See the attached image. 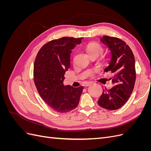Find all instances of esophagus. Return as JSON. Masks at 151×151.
Listing matches in <instances>:
<instances>
[{"label": "esophagus", "instance_id": "obj_1", "mask_svg": "<svg viewBox=\"0 0 151 151\" xmlns=\"http://www.w3.org/2000/svg\"><path fill=\"white\" fill-rule=\"evenodd\" d=\"M93 84H94V82H92V81H91V82H89V83H88L86 84V86H91V85H92Z\"/></svg>", "mask_w": 151, "mask_h": 151}]
</instances>
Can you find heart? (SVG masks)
<instances>
[{
    "label": "heart",
    "mask_w": 151,
    "mask_h": 151,
    "mask_svg": "<svg viewBox=\"0 0 151 151\" xmlns=\"http://www.w3.org/2000/svg\"><path fill=\"white\" fill-rule=\"evenodd\" d=\"M86 50H87V51H88L89 55L94 54V53L99 55L103 52V47L99 44H98L97 43H91L88 44V46H87V47H86ZM95 72H96V70L93 72L91 75L93 76L94 73Z\"/></svg>",
    "instance_id": "heart-1"
}]
</instances>
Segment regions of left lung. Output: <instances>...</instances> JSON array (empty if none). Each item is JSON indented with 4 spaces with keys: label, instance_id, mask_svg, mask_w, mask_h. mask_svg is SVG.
Segmentation results:
<instances>
[{
    "label": "left lung",
    "instance_id": "8db88e82",
    "mask_svg": "<svg viewBox=\"0 0 151 151\" xmlns=\"http://www.w3.org/2000/svg\"><path fill=\"white\" fill-rule=\"evenodd\" d=\"M101 41L111 51V62L104 72L113 74L110 79L114 86L109 90L103 89L98 103L108 110H116L125 104L134 90L136 79L135 58L129 45L121 39L104 36Z\"/></svg>",
    "mask_w": 151,
    "mask_h": 151
}]
</instances>
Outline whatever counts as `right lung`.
I'll return each mask as SVG.
<instances>
[{"label": "right lung", "mask_w": 151, "mask_h": 151, "mask_svg": "<svg viewBox=\"0 0 151 151\" xmlns=\"http://www.w3.org/2000/svg\"><path fill=\"white\" fill-rule=\"evenodd\" d=\"M82 38L63 37L50 41L41 48L36 55L33 77L40 96L58 113H67L79 104L83 86H64V74L70 66L72 50Z\"/></svg>", "instance_id": "right-lung-1"}]
</instances>
